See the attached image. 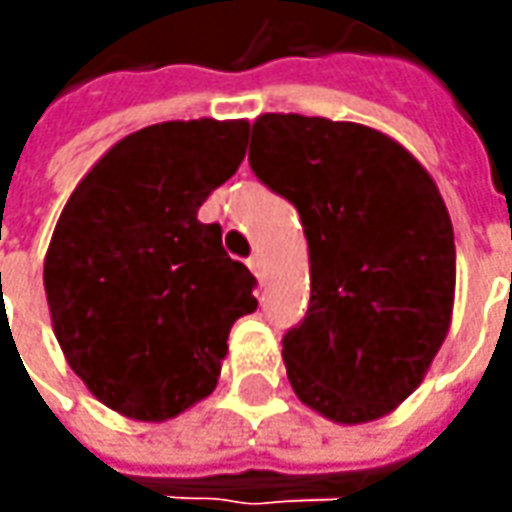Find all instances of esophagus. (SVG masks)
Wrapping results in <instances>:
<instances>
[{
	"label": "esophagus",
	"instance_id": "esophagus-1",
	"mask_svg": "<svg viewBox=\"0 0 512 512\" xmlns=\"http://www.w3.org/2000/svg\"><path fill=\"white\" fill-rule=\"evenodd\" d=\"M247 267L253 270V276H256L259 282H265V259H262L259 253H253V256L247 259Z\"/></svg>",
	"mask_w": 512,
	"mask_h": 512
}]
</instances>
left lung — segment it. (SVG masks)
Masks as SVG:
<instances>
[{
  "label": "left lung",
  "mask_w": 512,
  "mask_h": 512,
  "mask_svg": "<svg viewBox=\"0 0 512 512\" xmlns=\"http://www.w3.org/2000/svg\"><path fill=\"white\" fill-rule=\"evenodd\" d=\"M247 159L305 227L310 307L282 342L299 402L339 424L393 413L453 319L456 245L433 176L382 130L302 113H262Z\"/></svg>",
  "instance_id": "obj_1"
}]
</instances>
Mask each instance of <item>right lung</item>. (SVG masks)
<instances>
[{"label": "right lung", "mask_w": 512, "mask_h": 512, "mask_svg": "<svg viewBox=\"0 0 512 512\" xmlns=\"http://www.w3.org/2000/svg\"><path fill=\"white\" fill-rule=\"evenodd\" d=\"M247 119L136 130L85 173L53 227L45 296L70 370L136 422L213 393L239 316L256 310L222 227L196 219L245 159Z\"/></svg>", "instance_id": "right-lung-1"}]
</instances>
